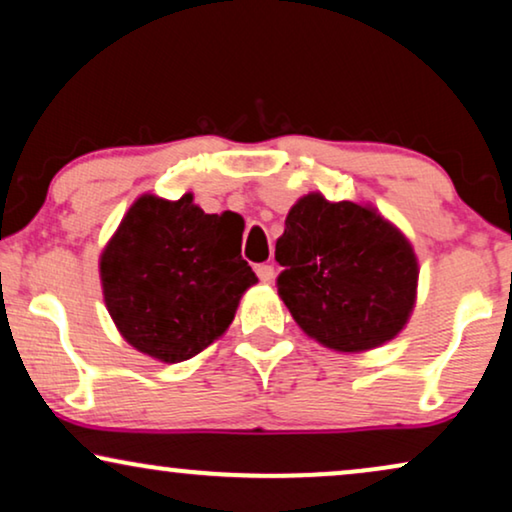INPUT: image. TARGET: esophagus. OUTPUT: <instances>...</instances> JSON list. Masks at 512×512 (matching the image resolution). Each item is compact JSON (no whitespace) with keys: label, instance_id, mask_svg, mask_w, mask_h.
I'll use <instances>...</instances> for the list:
<instances>
[{"label":"esophagus","instance_id":"obj_1","mask_svg":"<svg viewBox=\"0 0 512 512\" xmlns=\"http://www.w3.org/2000/svg\"><path fill=\"white\" fill-rule=\"evenodd\" d=\"M256 275L263 284H270L272 279H275V268H272V265H268V263H263V265H258V268H256Z\"/></svg>","mask_w":512,"mask_h":512}]
</instances>
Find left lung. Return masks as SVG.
Instances as JSON below:
<instances>
[{
    "instance_id": "obj_1",
    "label": "left lung",
    "mask_w": 512,
    "mask_h": 512,
    "mask_svg": "<svg viewBox=\"0 0 512 512\" xmlns=\"http://www.w3.org/2000/svg\"><path fill=\"white\" fill-rule=\"evenodd\" d=\"M275 258L284 268L279 298L296 324L333 352L382 347L415 310V249L373 205L303 195L286 214Z\"/></svg>"
}]
</instances>
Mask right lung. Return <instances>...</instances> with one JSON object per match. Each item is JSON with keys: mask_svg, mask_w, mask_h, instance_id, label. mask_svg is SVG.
Returning <instances> with one entry per match:
<instances>
[{"mask_svg": "<svg viewBox=\"0 0 512 512\" xmlns=\"http://www.w3.org/2000/svg\"><path fill=\"white\" fill-rule=\"evenodd\" d=\"M242 230V216L205 214L193 193L132 202L100 254L104 305L125 342L179 363L219 340L258 282L240 254Z\"/></svg>", "mask_w": 512, "mask_h": 512, "instance_id": "add662e5", "label": "right lung"}]
</instances>
